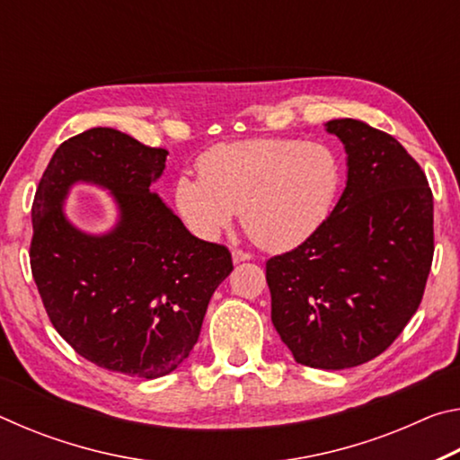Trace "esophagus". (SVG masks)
Returning <instances> with one entry per match:
<instances>
[{
    "label": "esophagus",
    "mask_w": 460,
    "mask_h": 460,
    "mask_svg": "<svg viewBox=\"0 0 460 460\" xmlns=\"http://www.w3.org/2000/svg\"><path fill=\"white\" fill-rule=\"evenodd\" d=\"M231 258H233V263H241V261H247L249 258H252V255L245 253V252H241V249H233Z\"/></svg>",
    "instance_id": "obj_1"
}]
</instances>
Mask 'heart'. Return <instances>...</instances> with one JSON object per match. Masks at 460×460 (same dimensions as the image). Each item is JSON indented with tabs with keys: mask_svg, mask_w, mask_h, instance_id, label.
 Returning a JSON list of instances; mask_svg holds the SVG:
<instances>
[{
	"mask_svg": "<svg viewBox=\"0 0 460 460\" xmlns=\"http://www.w3.org/2000/svg\"><path fill=\"white\" fill-rule=\"evenodd\" d=\"M334 147L290 137H258L215 146L199 160V178L178 176L174 202L186 225L213 239L241 213L255 245L286 252L305 243L329 219L342 189Z\"/></svg>",
	"mask_w": 460,
	"mask_h": 460,
	"instance_id": "1",
	"label": "heart"
}]
</instances>
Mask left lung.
I'll list each match as a JSON object with an SVG mask.
<instances>
[{"instance_id":"8db88e82","label":"left lung","mask_w":460,"mask_h":460,"mask_svg":"<svg viewBox=\"0 0 460 460\" xmlns=\"http://www.w3.org/2000/svg\"><path fill=\"white\" fill-rule=\"evenodd\" d=\"M326 131L345 144V190L313 237L266 261V279L271 323L294 359L347 369L384 353L422 302L434 205L398 139L357 119Z\"/></svg>"}]
</instances>
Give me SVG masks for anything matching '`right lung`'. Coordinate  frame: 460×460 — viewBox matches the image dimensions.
<instances>
[{"label":"right lung","mask_w":460,"mask_h":460,"mask_svg":"<svg viewBox=\"0 0 460 460\" xmlns=\"http://www.w3.org/2000/svg\"><path fill=\"white\" fill-rule=\"evenodd\" d=\"M166 155L118 129H87L58 146L32 205L30 266L52 326L87 361L142 379L168 376L190 355L233 270L227 247L190 235L150 190ZM75 181L114 192L113 232L89 236L66 219L61 200Z\"/></svg>","instance_id":"obj_1"}]
</instances>
